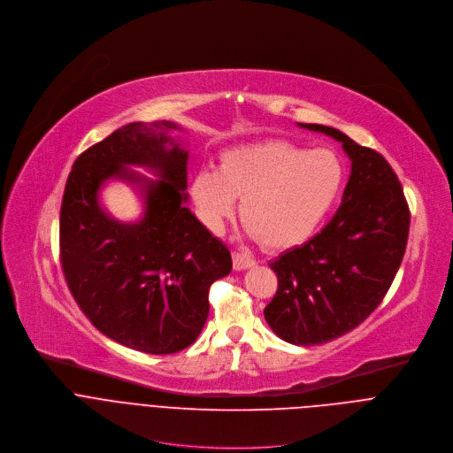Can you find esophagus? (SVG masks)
Returning a JSON list of instances; mask_svg holds the SVG:
<instances>
[{"label": "esophagus", "mask_w": 453, "mask_h": 453, "mask_svg": "<svg viewBox=\"0 0 453 453\" xmlns=\"http://www.w3.org/2000/svg\"><path fill=\"white\" fill-rule=\"evenodd\" d=\"M257 262L251 257H246L244 253H234V269L235 271H242L248 269L251 265H255Z\"/></svg>", "instance_id": "1"}]
</instances>
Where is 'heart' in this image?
<instances>
[{
    "mask_svg": "<svg viewBox=\"0 0 453 453\" xmlns=\"http://www.w3.org/2000/svg\"><path fill=\"white\" fill-rule=\"evenodd\" d=\"M342 184L344 167L332 150L273 139L223 151L216 171L196 173L193 196L203 223L216 234L241 198L246 232L265 248L288 250L316 232Z\"/></svg>",
    "mask_w": 453,
    "mask_h": 453,
    "instance_id": "b5f03b06",
    "label": "heart"
}]
</instances>
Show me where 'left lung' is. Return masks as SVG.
Listing matches in <instances>:
<instances>
[{
  "label": "left lung",
  "mask_w": 453,
  "mask_h": 453,
  "mask_svg": "<svg viewBox=\"0 0 453 453\" xmlns=\"http://www.w3.org/2000/svg\"><path fill=\"white\" fill-rule=\"evenodd\" d=\"M298 125L334 137L351 160L334 218L311 241L269 262L279 289L264 309L267 325L291 344L314 346L353 330L380 305L405 253L411 212L379 151L332 127Z\"/></svg>",
  "instance_id": "left-lung-1"
}]
</instances>
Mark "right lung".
I'll return each mask as SVG.
<instances>
[{
	"label": "right lung",
	"instance_id": "1",
	"mask_svg": "<svg viewBox=\"0 0 453 453\" xmlns=\"http://www.w3.org/2000/svg\"><path fill=\"white\" fill-rule=\"evenodd\" d=\"M180 130L173 121L128 123L90 146L73 164L60 207V262L78 307L107 337L153 355L196 341L212 282L232 271L228 248L186 205L189 151L169 135ZM111 177L142 191L137 224L101 207L99 189Z\"/></svg>",
	"mask_w": 453,
	"mask_h": 453
}]
</instances>
